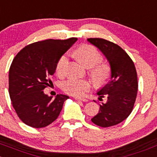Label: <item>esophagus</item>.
Instances as JSON below:
<instances>
[{
	"mask_svg": "<svg viewBox=\"0 0 157 157\" xmlns=\"http://www.w3.org/2000/svg\"><path fill=\"white\" fill-rule=\"evenodd\" d=\"M74 98H75V100L81 101H88L87 98H77V97H75Z\"/></svg>",
	"mask_w": 157,
	"mask_h": 157,
	"instance_id": "esophagus-1",
	"label": "esophagus"
}]
</instances>
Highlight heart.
I'll return each instance as SVG.
<instances>
[{
  "mask_svg": "<svg viewBox=\"0 0 157 157\" xmlns=\"http://www.w3.org/2000/svg\"><path fill=\"white\" fill-rule=\"evenodd\" d=\"M74 55L83 66L88 68L92 67L91 75L97 84H103L106 81L109 76V67L101 63L103 56L96 47L85 44L76 49ZM68 62L69 58L67 54H63L59 58L56 64V71L59 76H64ZM90 87L91 84L88 80L76 78L68 79L62 84V89L66 94L76 97L83 96L90 90Z\"/></svg>",
  "mask_w": 157,
  "mask_h": 157,
  "instance_id": "heart-1",
  "label": "heart"
}]
</instances>
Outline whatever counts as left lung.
I'll list each match as a JSON object with an SVG mask.
<instances>
[{"instance_id":"obj_1","label":"left lung","mask_w":157,"mask_h":157,"mask_svg":"<svg viewBox=\"0 0 157 157\" xmlns=\"http://www.w3.org/2000/svg\"><path fill=\"white\" fill-rule=\"evenodd\" d=\"M87 40L106 56L111 67V79L98 94L99 100L107 97L106 103L100 104L99 112L91 119L103 128L113 126L131 114L138 91V79L134 63L119 45L99 38Z\"/></svg>"}]
</instances>
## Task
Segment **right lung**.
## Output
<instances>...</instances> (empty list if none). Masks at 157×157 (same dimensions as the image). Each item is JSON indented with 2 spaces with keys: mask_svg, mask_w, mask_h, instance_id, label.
I'll list each match as a JSON object with an SVG mask.
<instances>
[{
  "mask_svg": "<svg viewBox=\"0 0 157 157\" xmlns=\"http://www.w3.org/2000/svg\"><path fill=\"white\" fill-rule=\"evenodd\" d=\"M77 38L46 39L29 44L13 59L9 70V94L13 108L25 124L43 128L53 122L60 113L67 95L55 99L43 90L52 83L56 64Z\"/></svg>",
  "mask_w": 157,
  "mask_h": 157,
  "instance_id": "1",
  "label": "right lung"
}]
</instances>
